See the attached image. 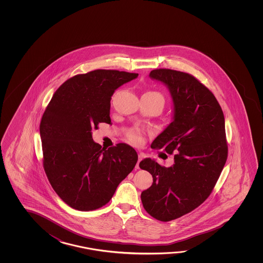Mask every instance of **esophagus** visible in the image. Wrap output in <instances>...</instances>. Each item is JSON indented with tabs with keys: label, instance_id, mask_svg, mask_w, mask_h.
<instances>
[{
	"label": "esophagus",
	"instance_id": "esophagus-1",
	"mask_svg": "<svg viewBox=\"0 0 263 263\" xmlns=\"http://www.w3.org/2000/svg\"><path fill=\"white\" fill-rule=\"evenodd\" d=\"M144 157H145V155H144V154H143V153H139V154H138V162H137V163H136V166H135V168H136V169H139L140 162H141V161H142V160H143V159H144Z\"/></svg>",
	"mask_w": 263,
	"mask_h": 263
}]
</instances>
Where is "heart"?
<instances>
[{
	"label": "heart",
	"mask_w": 263,
	"mask_h": 263,
	"mask_svg": "<svg viewBox=\"0 0 263 263\" xmlns=\"http://www.w3.org/2000/svg\"><path fill=\"white\" fill-rule=\"evenodd\" d=\"M144 95L151 96V97H153V98H157V99H160V100H162L163 102H164V100H163V97H162L160 93H158V92H147V93H145ZM128 138H129V141L130 142H133L134 144H140L141 142H142V135L140 134L138 130H134V132H130L128 134Z\"/></svg>",
	"instance_id": "heart-1"
}]
</instances>
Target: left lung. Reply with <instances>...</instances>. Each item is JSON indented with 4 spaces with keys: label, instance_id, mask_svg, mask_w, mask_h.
I'll return each mask as SVG.
<instances>
[{
    "label": "left lung",
    "instance_id": "8db88e82",
    "mask_svg": "<svg viewBox=\"0 0 263 263\" xmlns=\"http://www.w3.org/2000/svg\"><path fill=\"white\" fill-rule=\"evenodd\" d=\"M149 77L165 84L173 101V121L151 147L176 153L170 167L149 158L140 162L153 177L141 200L152 217L167 222L194 211L213 192L228 158L224 118L216 98L191 74L159 68Z\"/></svg>",
    "mask_w": 263,
    "mask_h": 263
}]
</instances>
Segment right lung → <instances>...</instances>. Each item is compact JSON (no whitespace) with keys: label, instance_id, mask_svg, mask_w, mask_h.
<instances>
[{"label":"right lung","instance_id":"1","mask_svg":"<svg viewBox=\"0 0 263 263\" xmlns=\"http://www.w3.org/2000/svg\"><path fill=\"white\" fill-rule=\"evenodd\" d=\"M137 73L97 69L68 79L56 90L40 122L43 166L63 201L78 211L106 205L138 156L127 144L108 149L93 141L92 129L111 123V97Z\"/></svg>","mask_w":263,"mask_h":263}]
</instances>
